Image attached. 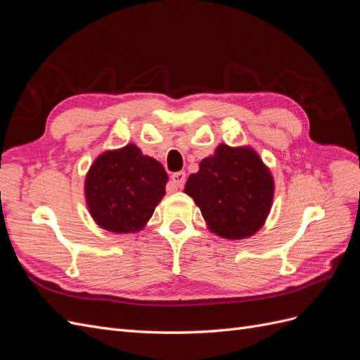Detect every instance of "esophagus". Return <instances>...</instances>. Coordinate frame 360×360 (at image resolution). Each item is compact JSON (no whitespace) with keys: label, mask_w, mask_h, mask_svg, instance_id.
Returning a JSON list of instances; mask_svg holds the SVG:
<instances>
[{"label":"esophagus","mask_w":360,"mask_h":360,"mask_svg":"<svg viewBox=\"0 0 360 360\" xmlns=\"http://www.w3.org/2000/svg\"><path fill=\"white\" fill-rule=\"evenodd\" d=\"M184 181H186V172H184V171L174 172L172 176H171V183L176 188H183L184 186Z\"/></svg>","instance_id":"esophagus-1"}]
</instances>
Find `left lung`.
<instances>
[{
  "instance_id": "left-lung-1",
  "label": "left lung",
  "mask_w": 360,
  "mask_h": 360,
  "mask_svg": "<svg viewBox=\"0 0 360 360\" xmlns=\"http://www.w3.org/2000/svg\"><path fill=\"white\" fill-rule=\"evenodd\" d=\"M184 192L200 207L210 230L245 238L264 224L274 200V179L254 150L221 144L191 174Z\"/></svg>"
}]
</instances>
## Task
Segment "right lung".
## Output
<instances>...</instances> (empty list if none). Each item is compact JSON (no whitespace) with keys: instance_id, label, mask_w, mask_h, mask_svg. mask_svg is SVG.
<instances>
[{"instance_id":"right-lung-1","label":"right lung","mask_w":360,"mask_h":360,"mask_svg":"<svg viewBox=\"0 0 360 360\" xmlns=\"http://www.w3.org/2000/svg\"><path fill=\"white\" fill-rule=\"evenodd\" d=\"M168 174L136 146L106 151L85 179V197L93 219L112 233H135L153 216L165 195Z\"/></svg>"}]
</instances>
